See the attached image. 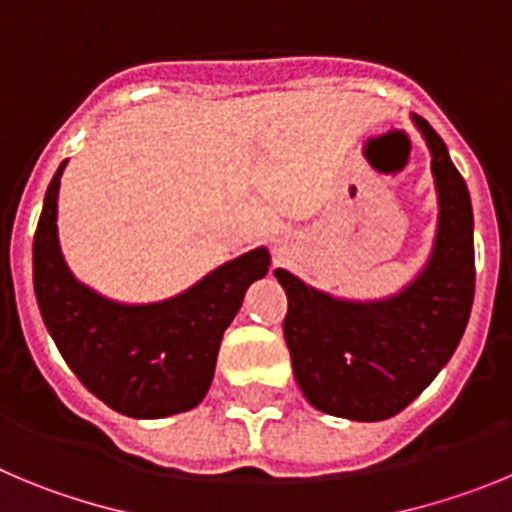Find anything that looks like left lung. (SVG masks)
I'll return each mask as SVG.
<instances>
[{
  "mask_svg": "<svg viewBox=\"0 0 512 512\" xmlns=\"http://www.w3.org/2000/svg\"><path fill=\"white\" fill-rule=\"evenodd\" d=\"M439 191L434 252L411 285L382 301H342L288 270L283 336L308 403L349 421H385L411 405L446 365L474 301V219L464 178L434 127L413 114Z\"/></svg>",
  "mask_w": 512,
  "mask_h": 512,
  "instance_id": "obj_1",
  "label": "left lung"
}]
</instances>
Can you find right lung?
Listing matches in <instances>:
<instances>
[{
    "label": "right lung",
    "mask_w": 512,
    "mask_h": 512,
    "mask_svg": "<svg viewBox=\"0 0 512 512\" xmlns=\"http://www.w3.org/2000/svg\"><path fill=\"white\" fill-rule=\"evenodd\" d=\"M63 168L66 160L45 191L32 242V283L55 347L84 388L122 416L191 411L209 393L224 331L245 290L267 275L270 252L257 247L168 301H109L78 283L61 255L55 219Z\"/></svg>",
    "instance_id": "right-lung-1"
}]
</instances>
